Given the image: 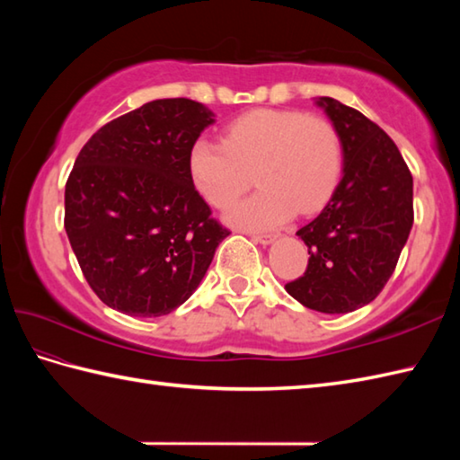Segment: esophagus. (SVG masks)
<instances>
[{"instance_id": "esophagus-1", "label": "esophagus", "mask_w": 460, "mask_h": 460, "mask_svg": "<svg viewBox=\"0 0 460 460\" xmlns=\"http://www.w3.org/2000/svg\"><path fill=\"white\" fill-rule=\"evenodd\" d=\"M277 237L279 235H252L251 239L255 241V243H259V245H270V243H275L277 241Z\"/></svg>"}]
</instances>
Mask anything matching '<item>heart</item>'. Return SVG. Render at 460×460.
Wrapping results in <instances>:
<instances>
[{
    "label": "heart",
    "instance_id": "1",
    "mask_svg": "<svg viewBox=\"0 0 460 460\" xmlns=\"http://www.w3.org/2000/svg\"><path fill=\"white\" fill-rule=\"evenodd\" d=\"M255 172L259 191L225 213L231 227L269 231L296 211H318L341 172V140L334 124L296 111L261 109L239 116L223 144L198 138L188 152L195 191L223 209L245 191Z\"/></svg>",
    "mask_w": 460,
    "mask_h": 460
}]
</instances>
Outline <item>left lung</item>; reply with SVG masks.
Segmentation results:
<instances>
[{
  "mask_svg": "<svg viewBox=\"0 0 460 460\" xmlns=\"http://www.w3.org/2000/svg\"><path fill=\"white\" fill-rule=\"evenodd\" d=\"M316 106L340 134L344 168L326 208L296 231L308 269L285 288L310 310L346 314L369 305L394 275L413 227V178L377 124L330 96Z\"/></svg>",
  "mask_w": 460,
  "mask_h": 460,
  "instance_id": "8db88e82",
  "label": "left lung"
}]
</instances>
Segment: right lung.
Masks as SVG:
<instances>
[{"label":"right lung","mask_w":460,"mask_h":460,"mask_svg":"<svg viewBox=\"0 0 460 460\" xmlns=\"http://www.w3.org/2000/svg\"><path fill=\"white\" fill-rule=\"evenodd\" d=\"M215 114L190 99L142 104L91 136L65 185V231L106 306L155 318L181 306L227 229L188 173L190 146Z\"/></svg>","instance_id":"obj_1"}]
</instances>
